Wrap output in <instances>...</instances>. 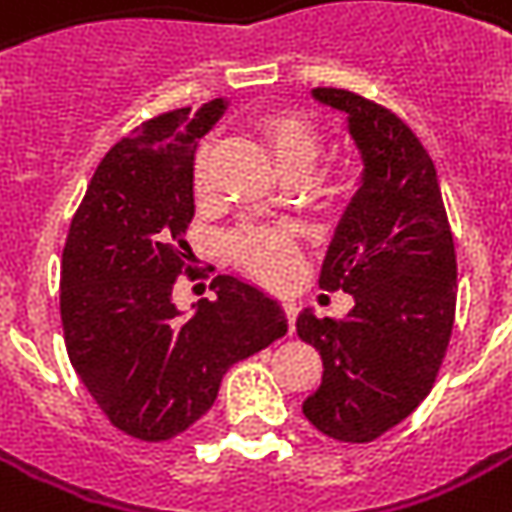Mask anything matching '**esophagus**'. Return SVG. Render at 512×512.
Returning <instances> with one entry per match:
<instances>
[{"label":"esophagus","instance_id":"esophagus-1","mask_svg":"<svg viewBox=\"0 0 512 512\" xmlns=\"http://www.w3.org/2000/svg\"><path fill=\"white\" fill-rule=\"evenodd\" d=\"M283 311H286V320H289V331H294V320H297V303L294 300H283Z\"/></svg>","mask_w":512,"mask_h":512}]
</instances>
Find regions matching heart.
Returning a JSON list of instances; mask_svg holds the SVG:
<instances>
[{
	"label": "heart",
	"mask_w": 512,
	"mask_h": 512,
	"mask_svg": "<svg viewBox=\"0 0 512 512\" xmlns=\"http://www.w3.org/2000/svg\"><path fill=\"white\" fill-rule=\"evenodd\" d=\"M263 141L277 161V167L286 172H309L320 161V135L311 127L303 115L297 113H274L263 118L260 124ZM195 198H209V178H206V155L195 164ZM232 257L238 260L246 272H252L266 283L286 280L294 266V243L286 232L269 229V226H246L229 243Z\"/></svg>",
	"instance_id": "b5f03b06"
}]
</instances>
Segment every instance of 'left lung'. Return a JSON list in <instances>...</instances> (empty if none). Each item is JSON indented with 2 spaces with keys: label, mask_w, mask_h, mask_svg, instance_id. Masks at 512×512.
<instances>
[{
  "label": "left lung",
  "mask_w": 512,
  "mask_h": 512,
  "mask_svg": "<svg viewBox=\"0 0 512 512\" xmlns=\"http://www.w3.org/2000/svg\"><path fill=\"white\" fill-rule=\"evenodd\" d=\"M345 113L362 158L360 186L328 243L323 289H343V320L300 311L297 334L323 357V382L303 402L320 433L374 442L431 394L456 317V252L431 155L411 127L368 98L317 87Z\"/></svg>",
  "instance_id": "1"
}]
</instances>
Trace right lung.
<instances>
[{
  "label": "right lung",
  "mask_w": 512,
  "mask_h": 512,
  "mask_svg": "<svg viewBox=\"0 0 512 512\" xmlns=\"http://www.w3.org/2000/svg\"><path fill=\"white\" fill-rule=\"evenodd\" d=\"M226 101L158 115L98 164L62 255V326L76 374L118 431L164 442L195 425L223 374L286 334L280 303L218 274L184 314L175 277L192 257L195 150Z\"/></svg>",
  "instance_id": "right-lung-1"
}]
</instances>
